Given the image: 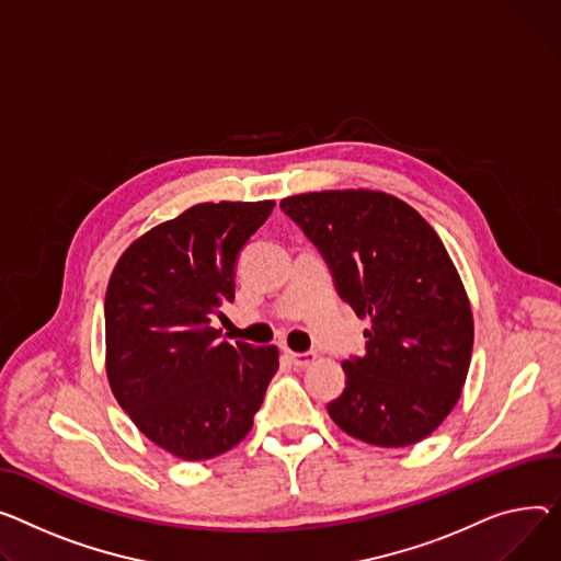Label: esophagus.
<instances>
[{
	"label": "esophagus",
	"instance_id": "esophagus-1",
	"mask_svg": "<svg viewBox=\"0 0 561 561\" xmlns=\"http://www.w3.org/2000/svg\"><path fill=\"white\" fill-rule=\"evenodd\" d=\"M284 356H286V360H288L290 365H295V367H307V365H311V363L318 358V354H313V352L297 354V352H290L288 347H284Z\"/></svg>",
	"mask_w": 561,
	"mask_h": 561
}]
</instances>
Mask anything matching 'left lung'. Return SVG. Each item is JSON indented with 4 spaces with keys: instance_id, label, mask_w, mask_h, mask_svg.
Returning <instances> with one entry per match:
<instances>
[{
    "instance_id": "1",
    "label": "left lung",
    "mask_w": 561,
    "mask_h": 561,
    "mask_svg": "<svg viewBox=\"0 0 561 561\" xmlns=\"http://www.w3.org/2000/svg\"><path fill=\"white\" fill-rule=\"evenodd\" d=\"M279 207L371 322L365 354L343 363L347 386L329 417L386 449L422 442L458 403L473 350L471 305L449 252L420 211L383 192H311Z\"/></svg>"
}]
</instances>
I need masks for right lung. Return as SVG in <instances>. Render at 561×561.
<instances>
[{"mask_svg": "<svg viewBox=\"0 0 561 561\" xmlns=\"http://www.w3.org/2000/svg\"><path fill=\"white\" fill-rule=\"evenodd\" d=\"M275 201L201 203L135 239L105 290V375L133 424L180 460L230 451L279 367L275 345L220 339L241 248Z\"/></svg>", "mask_w": 561, "mask_h": 561, "instance_id": "obj_1", "label": "right lung"}]
</instances>
